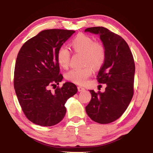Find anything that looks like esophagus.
<instances>
[{"label": "esophagus", "instance_id": "esophagus-1", "mask_svg": "<svg viewBox=\"0 0 153 153\" xmlns=\"http://www.w3.org/2000/svg\"><path fill=\"white\" fill-rule=\"evenodd\" d=\"M77 90H78L79 92H82V91H84L85 88L84 87H82L81 86H77Z\"/></svg>", "mask_w": 153, "mask_h": 153}]
</instances>
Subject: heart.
<instances>
[{"label": "heart", "instance_id": "b5f03b06", "mask_svg": "<svg viewBox=\"0 0 153 153\" xmlns=\"http://www.w3.org/2000/svg\"><path fill=\"white\" fill-rule=\"evenodd\" d=\"M70 45L77 53L84 54V67L71 69L65 74V78L76 84L84 85L93 72V68H99L105 63L106 49L101 42H95L94 38L84 33H79L71 41ZM71 55L68 49L61 46L56 52V61L63 69L70 64Z\"/></svg>", "mask_w": 153, "mask_h": 153}]
</instances>
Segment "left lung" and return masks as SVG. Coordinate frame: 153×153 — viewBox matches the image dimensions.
Listing matches in <instances>:
<instances>
[{
  "label": "left lung",
  "instance_id": "8db88e82",
  "mask_svg": "<svg viewBox=\"0 0 153 153\" xmlns=\"http://www.w3.org/2000/svg\"><path fill=\"white\" fill-rule=\"evenodd\" d=\"M85 32L99 34L105 46L106 59L97 79L99 84L107 85L103 93L90 90L92 98L86 107V111L95 122L109 123L123 115L133 97L134 57L125 40L107 28L88 27Z\"/></svg>",
  "mask_w": 153,
  "mask_h": 153
}]
</instances>
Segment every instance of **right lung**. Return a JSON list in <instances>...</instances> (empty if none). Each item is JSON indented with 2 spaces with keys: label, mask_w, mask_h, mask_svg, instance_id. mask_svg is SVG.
Here are the masks:
<instances>
[{
  "label": "right lung",
  "mask_w": 153,
  "mask_h": 153,
  "mask_svg": "<svg viewBox=\"0 0 153 153\" xmlns=\"http://www.w3.org/2000/svg\"><path fill=\"white\" fill-rule=\"evenodd\" d=\"M74 30H43L24 43L18 53L14 71V88L18 101L28 120L41 126L59 123L66 113L68 98L77 92L76 85L63 79L56 52ZM54 89L52 91L50 88Z\"/></svg>",
  "instance_id": "obj_1"
}]
</instances>
